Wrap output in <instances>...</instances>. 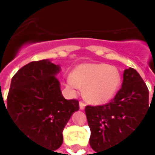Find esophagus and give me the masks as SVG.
<instances>
[{"label":"esophagus","instance_id":"esophagus-1","mask_svg":"<svg viewBox=\"0 0 155 155\" xmlns=\"http://www.w3.org/2000/svg\"><path fill=\"white\" fill-rule=\"evenodd\" d=\"M79 106H80V109L81 110H84L85 108V103L84 102V101H80V102H79Z\"/></svg>","mask_w":155,"mask_h":155}]
</instances>
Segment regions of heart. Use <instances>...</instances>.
<instances>
[{"label": "heart", "instance_id": "b5f03b06", "mask_svg": "<svg viewBox=\"0 0 155 155\" xmlns=\"http://www.w3.org/2000/svg\"><path fill=\"white\" fill-rule=\"evenodd\" d=\"M121 74L108 64H83L67 79V86L73 93L85 89V97L92 103L101 104L115 96L121 85Z\"/></svg>", "mask_w": 155, "mask_h": 155}]
</instances>
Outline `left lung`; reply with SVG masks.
<instances>
[{
  "label": "left lung",
  "instance_id": "1",
  "mask_svg": "<svg viewBox=\"0 0 155 155\" xmlns=\"http://www.w3.org/2000/svg\"><path fill=\"white\" fill-rule=\"evenodd\" d=\"M150 107L148 87L139 72L133 68L124 70L122 87L109 103L84 109L91 130V148L97 153L127 138Z\"/></svg>",
  "mask_w": 155,
  "mask_h": 155
}]
</instances>
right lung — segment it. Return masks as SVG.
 <instances>
[{"label":"right lung","instance_id":"1","mask_svg":"<svg viewBox=\"0 0 155 155\" xmlns=\"http://www.w3.org/2000/svg\"><path fill=\"white\" fill-rule=\"evenodd\" d=\"M58 71L49 59L25 65L13 76L6 104L2 102L20 133L52 152L61 146L62 131L79 110L78 100L62 96Z\"/></svg>","mask_w":155,"mask_h":155}]
</instances>
